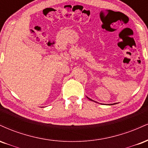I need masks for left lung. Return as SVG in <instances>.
<instances>
[{
    "label": "left lung",
    "instance_id": "obj_1",
    "mask_svg": "<svg viewBox=\"0 0 148 148\" xmlns=\"http://www.w3.org/2000/svg\"><path fill=\"white\" fill-rule=\"evenodd\" d=\"M88 99H89V98H88ZM90 99V100H92V99ZM113 104H114V103H113Z\"/></svg>",
    "mask_w": 148,
    "mask_h": 148
}]
</instances>
